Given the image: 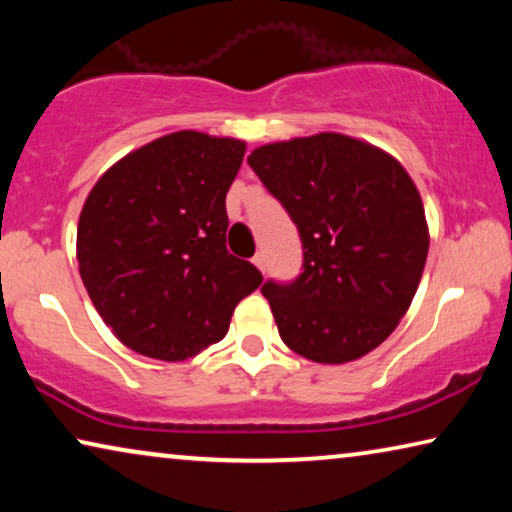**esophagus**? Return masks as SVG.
<instances>
[{
	"instance_id": "obj_1",
	"label": "esophagus",
	"mask_w": 512,
	"mask_h": 512,
	"mask_svg": "<svg viewBox=\"0 0 512 512\" xmlns=\"http://www.w3.org/2000/svg\"><path fill=\"white\" fill-rule=\"evenodd\" d=\"M254 265H256V268L261 270V272H265V256L261 254V251H258V254L254 256Z\"/></svg>"
}]
</instances>
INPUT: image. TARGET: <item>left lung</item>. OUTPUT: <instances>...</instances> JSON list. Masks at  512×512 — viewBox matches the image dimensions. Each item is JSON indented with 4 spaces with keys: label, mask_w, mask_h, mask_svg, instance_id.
<instances>
[{
    "label": "left lung",
    "mask_w": 512,
    "mask_h": 512,
    "mask_svg": "<svg viewBox=\"0 0 512 512\" xmlns=\"http://www.w3.org/2000/svg\"><path fill=\"white\" fill-rule=\"evenodd\" d=\"M247 163L303 242V272L261 289L284 345L317 363L373 352L408 312L429 254L415 181L387 151L338 132L258 146Z\"/></svg>",
    "instance_id": "left-lung-1"
}]
</instances>
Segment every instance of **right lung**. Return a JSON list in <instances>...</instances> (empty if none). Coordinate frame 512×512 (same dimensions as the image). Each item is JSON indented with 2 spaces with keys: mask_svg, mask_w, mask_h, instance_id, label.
Wrapping results in <instances>:
<instances>
[{
  "mask_svg": "<svg viewBox=\"0 0 512 512\" xmlns=\"http://www.w3.org/2000/svg\"><path fill=\"white\" fill-rule=\"evenodd\" d=\"M247 144L179 130L111 165L76 230L95 310L137 354L184 361L228 333L263 275L226 249V193Z\"/></svg>",
  "mask_w": 512,
  "mask_h": 512,
  "instance_id": "add662e5",
  "label": "right lung"
}]
</instances>
